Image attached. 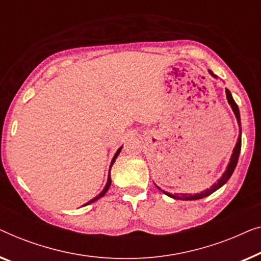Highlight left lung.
Returning a JSON list of instances; mask_svg holds the SVG:
<instances>
[{
	"mask_svg": "<svg viewBox=\"0 0 261 261\" xmlns=\"http://www.w3.org/2000/svg\"><path fill=\"white\" fill-rule=\"evenodd\" d=\"M209 73H211L212 76H214L215 78V74L213 73L211 69L208 71ZM226 97H227V100H228V104L230 105V108H232L234 115H236V118H237V122H238V125H239V137H238V141H237V144L236 146H234L233 149V153L232 156H230V160H229V163L228 166H227L225 172H223L221 177H220L218 181H216L214 185L211 186V188H207L205 190H203V192L201 193H196V194H181V195H178V194H170L168 192H164V190H162L160 188L159 186H156L157 188H159L160 190H162V192L166 194V195L172 197V199L175 200H185V201H192V200H200V199H203V197L211 195V194H213L214 192H216L219 188H221V187L225 185V183H227V181L230 178V176H232L234 169H236L237 164H238V160H239V155H240V150H241V120H240V112H239V108H238L237 102L234 101V99L232 97V93L229 92V90L226 89Z\"/></svg>",
	"mask_w": 261,
	"mask_h": 261,
	"instance_id": "1",
	"label": "left lung"
}]
</instances>
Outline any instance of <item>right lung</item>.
Returning a JSON list of instances; mask_svg holds the SVG:
<instances>
[{"label":"right lung","mask_w":261,"mask_h":261,"mask_svg":"<svg viewBox=\"0 0 261 261\" xmlns=\"http://www.w3.org/2000/svg\"><path fill=\"white\" fill-rule=\"evenodd\" d=\"M122 148H123V146H120V148H119L118 150H117V152L115 153V156H113V159H112V161H111V164H110V171H111V167L113 166V163L116 162V159H117V157H118V155H119V152H120V150H122ZM110 171H109V176H108V182H106V185H105V187H104V189H102L101 192L99 193L97 196L93 197L92 200H90L89 202L85 203V204H84V205H87V204H90V203H93L94 201L99 200V199H100V197H102V196L105 195L106 192H108L109 188H110V186H111V175H110Z\"/></svg>","instance_id":"obj_1"}]
</instances>
